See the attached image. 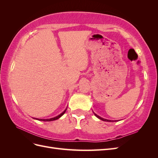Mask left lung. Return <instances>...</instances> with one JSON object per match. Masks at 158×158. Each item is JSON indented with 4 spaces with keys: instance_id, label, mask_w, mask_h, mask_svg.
I'll list each match as a JSON object with an SVG mask.
<instances>
[{
    "instance_id": "1",
    "label": "left lung",
    "mask_w": 158,
    "mask_h": 158,
    "mask_svg": "<svg viewBox=\"0 0 158 158\" xmlns=\"http://www.w3.org/2000/svg\"><path fill=\"white\" fill-rule=\"evenodd\" d=\"M94 114L95 116H96L98 118H99V119H101V120H102V121H107V122H116V121H111V120H108V119H106V118H102L101 117H99V116H98V114H96L95 113H94Z\"/></svg>"
}]
</instances>
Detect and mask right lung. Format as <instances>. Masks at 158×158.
<instances>
[{
    "label": "right lung",
    "mask_w": 158,
    "mask_h": 158,
    "mask_svg": "<svg viewBox=\"0 0 158 158\" xmlns=\"http://www.w3.org/2000/svg\"><path fill=\"white\" fill-rule=\"evenodd\" d=\"M67 109V108H66ZM66 109L64 110V111L62 113H60V114H59L58 116H56V117H53V118H48V119H41V118H34L35 119H36V120H39V121H55V120H56V119H58V118H59L60 117H62L63 115V114H64V113L66 112Z\"/></svg>",
    "instance_id": "right-lung-1"
}]
</instances>
